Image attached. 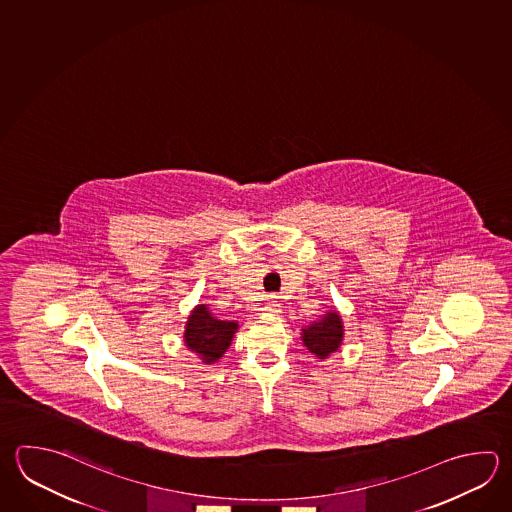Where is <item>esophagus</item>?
Instances as JSON below:
<instances>
[{"label": "esophagus", "instance_id": "obj_1", "mask_svg": "<svg viewBox=\"0 0 512 512\" xmlns=\"http://www.w3.org/2000/svg\"><path fill=\"white\" fill-rule=\"evenodd\" d=\"M261 311L265 312V314H276V312H280V303L276 298H267L265 301V307L261 309Z\"/></svg>", "mask_w": 512, "mask_h": 512}]
</instances>
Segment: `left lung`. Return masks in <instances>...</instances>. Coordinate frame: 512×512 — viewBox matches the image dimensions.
<instances>
[{
  "mask_svg": "<svg viewBox=\"0 0 512 512\" xmlns=\"http://www.w3.org/2000/svg\"><path fill=\"white\" fill-rule=\"evenodd\" d=\"M341 338L343 325L338 312H329L323 316V320L314 321L311 327L303 329L305 347L321 360L340 347Z\"/></svg>",
  "mask_w": 512,
  "mask_h": 512,
  "instance_id": "1",
  "label": "left lung"
}]
</instances>
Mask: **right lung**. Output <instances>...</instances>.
Returning <instances> with one entry per match:
<instances>
[{"mask_svg": "<svg viewBox=\"0 0 512 512\" xmlns=\"http://www.w3.org/2000/svg\"><path fill=\"white\" fill-rule=\"evenodd\" d=\"M236 329L238 323L216 320L205 305H198L187 321L185 343L205 363H212L220 360L223 352L229 349Z\"/></svg>", "mask_w": 512, "mask_h": 512, "instance_id": "1", "label": "right lung"}]
</instances>
